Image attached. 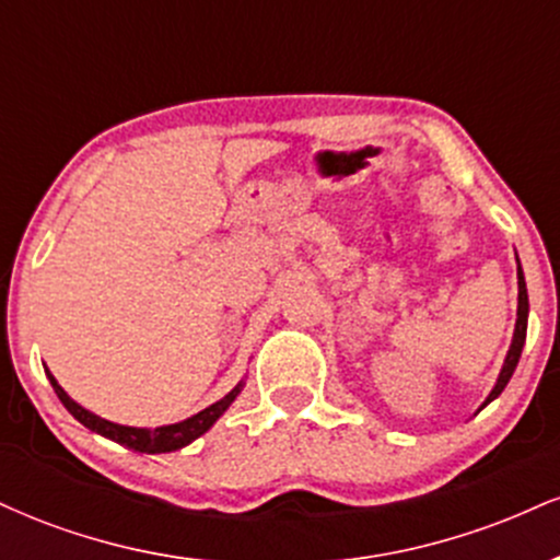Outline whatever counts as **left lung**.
<instances>
[{
	"instance_id": "1",
	"label": "left lung",
	"mask_w": 560,
	"mask_h": 560,
	"mask_svg": "<svg viewBox=\"0 0 560 560\" xmlns=\"http://www.w3.org/2000/svg\"><path fill=\"white\" fill-rule=\"evenodd\" d=\"M526 316H529V298H526V281H524L522 266H518V318H516V331H513V342H511V350H508L503 371H500L498 384H494V389L490 392V397H487V402H492L494 397H498L500 392L505 389V384L511 382L513 371H516L518 358H522V350H524V339H526Z\"/></svg>"
}]
</instances>
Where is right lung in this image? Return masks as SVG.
Here are the masks:
<instances>
[{"mask_svg": "<svg viewBox=\"0 0 560 560\" xmlns=\"http://www.w3.org/2000/svg\"><path fill=\"white\" fill-rule=\"evenodd\" d=\"M47 376H49V382H52V387L57 392V397L62 400V405H66L70 413H73L75 419L83 423V427L92 429V432H96V434L107 436V440L118 442V445H124L128 450H137V453H171V450L189 445L191 440H197L199 434H205L210 427H213V423L218 421V416H221L223 410L234 402V397L240 395V389H242V384H240V387L231 389L223 400L213 402L210 408L199 410L197 416H191V419H186L182 423H171V427H158V429H133V427H120V423L105 421V419H100V416L89 413V410L81 408L79 402L70 400V397L66 395V389L55 382L52 374H47Z\"/></svg>", "mask_w": 560, "mask_h": 560, "instance_id": "1", "label": "right lung"}]
</instances>
